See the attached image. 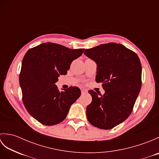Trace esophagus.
Returning a JSON list of instances; mask_svg holds the SVG:
<instances>
[{"instance_id":"1","label":"esophagus","mask_w":159,"mask_h":159,"mask_svg":"<svg viewBox=\"0 0 159 159\" xmlns=\"http://www.w3.org/2000/svg\"><path fill=\"white\" fill-rule=\"evenodd\" d=\"M85 93H86V91L85 90H81V93L84 94Z\"/></svg>"}]
</instances>
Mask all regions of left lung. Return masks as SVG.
<instances>
[{"instance_id": "obj_1", "label": "left lung", "mask_w": 159, "mask_h": 159, "mask_svg": "<svg viewBox=\"0 0 159 159\" xmlns=\"http://www.w3.org/2000/svg\"><path fill=\"white\" fill-rule=\"evenodd\" d=\"M84 54L97 64L96 81L102 83L104 95L93 90L87 107V120L93 126L108 130L130 116L141 87V64L135 52L117 43L100 44Z\"/></svg>"}]
</instances>
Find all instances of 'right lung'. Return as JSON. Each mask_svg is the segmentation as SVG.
Wrapping results in <instances>:
<instances>
[{
    "mask_svg": "<svg viewBox=\"0 0 159 159\" xmlns=\"http://www.w3.org/2000/svg\"><path fill=\"white\" fill-rule=\"evenodd\" d=\"M84 50L47 42L26 52L19 76L22 101L29 113L39 122L46 126L61 122L80 96L79 87L59 92L55 83L60 75H66L71 63Z\"/></svg>",
    "mask_w": 159,
    "mask_h": 159,
    "instance_id": "obj_1",
    "label": "right lung"
}]
</instances>
